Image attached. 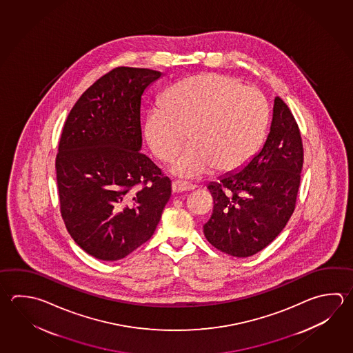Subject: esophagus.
I'll use <instances>...</instances> for the list:
<instances>
[{
	"label": "esophagus",
	"instance_id": "esophagus-1",
	"mask_svg": "<svg viewBox=\"0 0 353 353\" xmlns=\"http://www.w3.org/2000/svg\"><path fill=\"white\" fill-rule=\"evenodd\" d=\"M196 186L192 183H188L186 181L174 180L172 182L173 192H186L194 190Z\"/></svg>",
	"mask_w": 353,
	"mask_h": 353
}]
</instances>
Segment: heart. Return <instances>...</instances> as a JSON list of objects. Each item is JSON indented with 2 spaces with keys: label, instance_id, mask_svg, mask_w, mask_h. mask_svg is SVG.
<instances>
[{
  "label": "heart",
  "instance_id": "b5f03b06",
  "mask_svg": "<svg viewBox=\"0 0 353 353\" xmlns=\"http://www.w3.org/2000/svg\"><path fill=\"white\" fill-rule=\"evenodd\" d=\"M268 107L254 87L223 74L181 81L147 114L145 132L152 152L171 161L190 136L191 145L172 172L196 179L217 167L231 172L252 157L266 132Z\"/></svg>",
  "mask_w": 353,
  "mask_h": 353
}]
</instances>
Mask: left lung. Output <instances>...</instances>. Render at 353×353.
<instances>
[{
	"instance_id": "1",
	"label": "left lung",
	"mask_w": 353,
	"mask_h": 353,
	"mask_svg": "<svg viewBox=\"0 0 353 353\" xmlns=\"http://www.w3.org/2000/svg\"><path fill=\"white\" fill-rule=\"evenodd\" d=\"M302 166L299 126L277 96L260 152L207 186L214 203L203 225L207 241L234 257H250L268 246L294 211Z\"/></svg>"
}]
</instances>
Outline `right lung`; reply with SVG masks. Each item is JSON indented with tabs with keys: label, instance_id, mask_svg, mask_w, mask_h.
<instances>
[{
	"label": "right lung",
	"instance_id": "add662e5",
	"mask_svg": "<svg viewBox=\"0 0 353 353\" xmlns=\"http://www.w3.org/2000/svg\"><path fill=\"white\" fill-rule=\"evenodd\" d=\"M161 76L113 68L67 116L56 157L61 214L74 242L99 260H121L150 240L171 197V180L140 152L141 101Z\"/></svg>",
	"mask_w": 353,
	"mask_h": 353
}]
</instances>
